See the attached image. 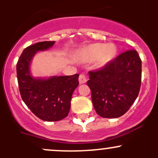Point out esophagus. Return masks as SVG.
Listing matches in <instances>:
<instances>
[{
  "mask_svg": "<svg viewBox=\"0 0 158 158\" xmlns=\"http://www.w3.org/2000/svg\"><path fill=\"white\" fill-rule=\"evenodd\" d=\"M79 82L80 84H84L87 82V79L85 77V76H84L83 74H80L79 75Z\"/></svg>",
  "mask_w": 158,
  "mask_h": 158,
  "instance_id": "esophagus-1",
  "label": "esophagus"
}]
</instances>
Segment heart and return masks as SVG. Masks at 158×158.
<instances>
[{"mask_svg":"<svg viewBox=\"0 0 158 158\" xmlns=\"http://www.w3.org/2000/svg\"><path fill=\"white\" fill-rule=\"evenodd\" d=\"M116 54L117 48L112 44H92L78 51V56L82 61L92 62L95 60V65L98 69L106 67L114 60Z\"/></svg>","mask_w":158,"mask_h":158,"instance_id":"obj_1","label":"heart"}]
</instances>
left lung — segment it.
Returning a JSON list of instances; mask_svg holds the SVG:
<instances>
[{
  "mask_svg": "<svg viewBox=\"0 0 158 158\" xmlns=\"http://www.w3.org/2000/svg\"><path fill=\"white\" fill-rule=\"evenodd\" d=\"M87 85L98 115L115 118L128 111L139 94L141 60L136 50L122 52L106 67L89 72Z\"/></svg>",
  "mask_w": 158,
  "mask_h": 158,
  "instance_id": "left-lung-1",
  "label": "left lung"
}]
</instances>
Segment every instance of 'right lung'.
<instances>
[{"label": "right lung", "instance_id": "1", "mask_svg": "<svg viewBox=\"0 0 158 158\" xmlns=\"http://www.w3.org/2000/svg\"><path fill=\"white\" fill-rule=\"evenodd\" d=\"M55 41L36 43L23 49L17 64L20 95L30 111L40 119L57 122L68 115L74 90L79 85V74L34 77L30 64L36 52L52 47Z\"/></svg>", "mask_w": 158, "mask_h": 158}]
</instances>
